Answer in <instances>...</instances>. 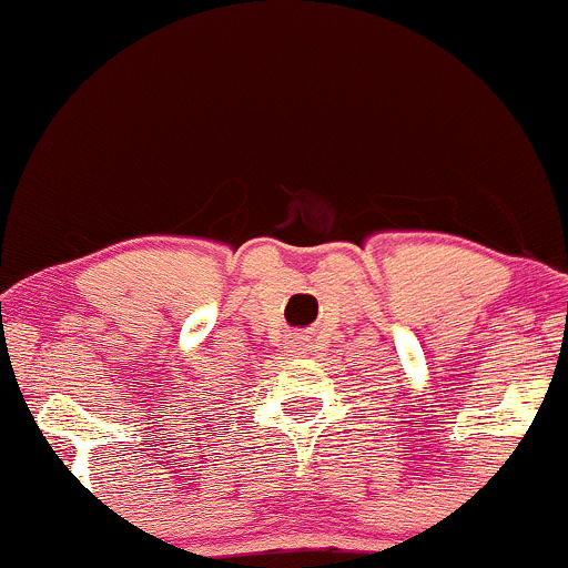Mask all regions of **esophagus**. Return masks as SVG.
<instances>
[{"instance_id": "1", "label": "esophagus", "mask_w": 568, "mask_h": 568, "mask_svg": "<svg viewBox=\"0 0 568 568\" xmlns=\"http://www.w3.org/2000/svg\"><path fill=\"white\" fill-rule=\"evenodd\" d=\"M292 349H295L297 355L308 352V338H295V341H292Z\"/></svg>"}]
</instances>
